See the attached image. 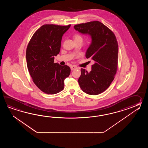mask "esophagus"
I'll return each instance as SVG.
<instances>
[{
	"label": "esophagus",
	"instance_id": "34e87169",
	"mask_svg": "<svg viewBox=\"0 0 148 148\" xmlns=\"http://www.w3.org/2000/svg\"><path fill=\"white\" fill-rule=\"evenodd\" d=\"M70 69L71 70H73L77 69H78V68L77 67V66H71L70 67Z\"/></svg>",
	"mask_w": 148,
	"mask_h": 148
}]
</instances>
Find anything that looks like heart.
Listing matches in <instances>:
<instances>
[{"label": "heart", "mask_w": 148, "mask_h": 148, "mask_svg": "<svg viewBox=\"0 0 148 148\" xmlns=\"http://www.w3.org/2000/svg\"><path fill=\"white\" fill-rule=\"evenodd\" d=\"M74 41H82V36L78 34H75L73 35Z\"/></svg>", "instance_id": "b5f03b06"}]
</instances>
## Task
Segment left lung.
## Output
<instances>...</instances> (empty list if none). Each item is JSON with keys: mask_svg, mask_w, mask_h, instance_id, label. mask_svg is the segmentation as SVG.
Wrapping results in <instances>:
<instances>
[{"mask_svg": "<svg viewBox=\"0 0 148 148\" xmlns=\"http://www.w3.org/2000/svg\"><path fill=\"white\" fill-rule=\"evenodd\" d=\"M74 28L90 36L91 43L86 57L94 62L90 73L81 69L79 84L87 94H99L109 87L116 73L119 52L116 38L110 29L98 21L75 25Z\"/></svg>", "mask_w": 148, "mask_h": 148, "instance_id": "obj_1", "label": "left lung"}]
</instances>
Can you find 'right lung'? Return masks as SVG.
I'll list each match as a JSON object with an SVG mask.
<instances>
[{
	"label": "right lung",
	"mask_w": 148,
	"mask_h": 148,
	"mask_svg": "<svg viewBox=\"0 0 148 148\" xmlns=\"http://www.w3.org/2000/svg\"><path fill=\"white\" fill-rule=\"evenodd\" d=\"M70 26L43 25L35 32L27 47L28 71L36 86L47 94L62 91L64 81L69 76V66L54 63V57L59 53L62 36Z\"/></svg>",
	"instance_id": "obj_1"
}]
</instances>
